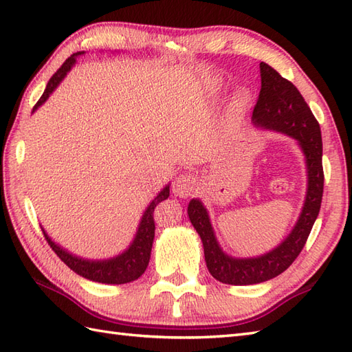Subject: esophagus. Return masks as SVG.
Instances as JSON below:
<instances>
[{"mask_svg":"<svg viewBox=\"0 0 352 352\" xmlns=\"http://www.w3.org/2000/svg\"><path fill=\"white\" fill-rule=\"evenodd\" d=\"M195 178L190 174H180L175 178L174 184H172V192H174L175 197L189 198L193 190H195Z\"/></svg>","mask_w":352,"mask_h":352,"instance_id":"obj_1","label":"esophagus"}]
</instances>
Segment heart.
<instances>
[{"instance_id": "b5f03b06", "label": "heart", "mask_w": 352, "mask_h": 352, "mask_svg": "<svg viewBox=\"0 0 352 352\" xmlns=\"http://www.w3.org/2000/svg\"><path fill=\"white\" fill-rule=\"evenodd\" d=\"M236 101H237L239 104L245 102V101H246V94H245V92H239V94L236 95Z\"/></svg>"}]
</instances>
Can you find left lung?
I'll return each instance as SVG.
<instances>
[{"mask_svg":"<svg viewBox=\"0 0 352 352\" xmlns=\"http://www.w3.org/2000/svg\"><path fill=\"white\" fill-rule=\"evenodd\" d=\"M261 89L251 121L258 129L283 133L296 140L307 170V189L296 223L283 241L265 254L233 257L222 250L203 201L192 198L188 214L204 246L208 272L213 278L234 286H250L275 278L300 256L315 223L324 192L322 138L319 124L300 91L265 62L260 63Z\"/></svg>","mask_w":352,"mask_h":352,"instance_id":"1","label":"left lung"}]
</instances>
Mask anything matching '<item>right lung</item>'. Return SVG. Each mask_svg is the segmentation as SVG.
Wrapping results in <instances>:
<instances>
[{
	"label": "right lung",
	"instance_id": "obj_1",
	"mask_svg": "<svg viewBox=\"0 0 352 352\" xmlns=\"http://www.w3.org/2000/svg\"><path fill=\"white\" fill-rule=\"evenodd\" d=\"M83 54L85 51H78L76 54H72L68 60L62 65V68L51 77V80L47 85V89H45L43 95L41 96V100L37 101V104L33 107V113L50 98V95L56 91L57 86L62 83L65 77L69 74V71L76 66L77 58ZM169 186H170L169 183L164 186V188L154 197L151 203L148 204L144 214H142L136 234H134L129 248H125L122 252H119L118 256L109 257V258H85L81 256H77V254H72L71 251L63 248L62 245L56 243L42 227L43 236L47 239V242L50 243L52 251L60 257L63 263L68 267H71L72 271L78 274L80 276H83V278L95 281V283H102V284L131 283L134 280H138L139 276L146 271L149 257H151L154 230H155L153 213L157 204L162 203L164 199H168Z\"/></svg>",
	"mask_w": 352,
	"mask_h": 352
}]
</instances>
